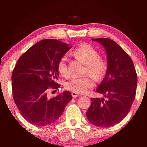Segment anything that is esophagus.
Returning <instances> with one entry per match:
<instances>
[{"label":"esophagus","instance_id":"34e87169","mask_svg":"<svg viewBox=\"0 0 147 147\" xmlns=\"http://www.w3.org/2000/svg\"><path fill=\"white\" fill-rule=\"evenodd\" d=\"M71 96L73 98H76V97L78 96V94H77V93H76V92H72Z\"/></svg>","mask_w":147,"mask_h":147}]
</instances>
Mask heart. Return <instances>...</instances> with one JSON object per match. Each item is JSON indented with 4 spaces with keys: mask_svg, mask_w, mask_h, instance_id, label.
I'll use <instances>...</instances> for the list:
<instances>
[{
    "mask_svg": "<svg viewBox=\"0 0 147 147\" xmlns=\"http://www.w3.org/2000/svg\"><path fill=\"white\" fill-rule=\"evenodd\" d=\"M74 55L78 59L80 60L85 64L84 74L87 76L82 78H74L67 82L65 84L66 90L76 92L77 94H84L94 85L92 78L96 80H100L105 75L107 69V63L105 59L99 57L96 49L88 44H82L74 51ZM57 70L63 77H68L67 57H62L57 63Z\"/></svg>",
    "mask_w": 147,
    "mask_h": 147,
    "instance_id": "b5f03b06",
    "label": "heart"
}]
</instances>
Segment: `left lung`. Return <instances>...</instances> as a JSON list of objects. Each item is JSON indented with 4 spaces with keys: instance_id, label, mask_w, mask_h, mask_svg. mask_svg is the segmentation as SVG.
<instances>
[{
    "instance_id": "1",
    "label": "left lung",
    "mask_w": 147,
    "mask_h": 147,
    "mask_svg": "<svg viewBox=\"0 0 147 147\" xmlns=\"http://www.w3.org/2000/svg\"><path fill=\"white\" fill-rule=\"evenodd\" d=\"M105 48L107 70L96 92L104 98H92L86 113L90 123L107 127L119 123L129 113L136 96L137 74L134 63L127 53L115 42L107 38L92 39Z\"/></svg>"
}]
</instances>
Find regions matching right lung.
I'll return each mask as SVG.
<instances>
[{"label":"right lung","mask_w":147,"mask_h":147,"mask_svg":"<svg viewBox=\"0 0 147 147\" xmlns=\"http://www.w3.org/2000/svg\"><path fill=\"white\" fill-rule=\"evenodd\" d=\"M71 48L61 39L38 42L20 57L12 72V94L18 110L28 122L36 126L51 124L59 118L72 99L69 91L55 97L49 89L60 84L57 63Z\"/></svg>","instance_id":"obj_1"}]
</instances>
